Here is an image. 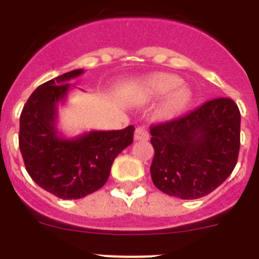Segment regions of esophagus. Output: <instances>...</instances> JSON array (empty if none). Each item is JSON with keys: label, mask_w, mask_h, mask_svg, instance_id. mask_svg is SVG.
Masks as SVG:
<instances>
[{"label": "esophagus", "mask_w": 259, "mask_h": 259, "mask_svg": "<svg viewBox=\"0 0 259 259\" xmlns=\"http://www.w3.org/2000/svg\"><path fill=\"white\" fill-rule=\"evenodd\" d=\"M135 140L136 141H146L149 140V132L144 127H137L135 131Z\"/></svg>", "instance_id": "obj_1"}]
</instances>
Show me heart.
I'll return each mask as SVG.
<instances>
[{
  "instance_id": "obj_1",
  "label": "heart",
  "mask_w": 259,
  "mask_h": 259,
  "mask_svg": "<svg viewBox=\"0 0 259 259\" xmlns=\"http://www.w3.org/2000/svg\"><path fill=\"white\" fill-rule=\"evenodd\" d=\"M182 80L174 75H158L148 83V92L152 97H164L159 109L162 118L171 119L182 114L192 104L193 95L188 87L182 85Z\"/></svg>"
}]
</instances>
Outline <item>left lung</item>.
I'll return each instance as SVG.
<instances>
[{
  "mask_svg": "<svg viewBox=\"0 0 259 259\" xmlns=\"http://www.w3.org/2000/svg\"><path fill=\"white\" fill-rule=\"evenodd\" d=\"M240 110L231 98H215L194 111L150 127L154 148L150 174L168 196L196 200L227 179L240 150Z\"/></svg>",
  "mask_w": 259,
  "mask_h": 259,
  "instance_id": "obj_1",
  "label": "left lung"
}]
</instances>
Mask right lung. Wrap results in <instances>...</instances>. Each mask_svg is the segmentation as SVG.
I'll list each match as a JSON object with an SVG mask.
<instances>
[{
  "instance_id": "1",
  "label": "right lung",
  "mask_w": 259,
  "mask_h": 259,
  "mask_svg": "<svg viewBox=\"0 0 259 259\" xmlns=\"http://www.w3.org/2000/svg\"><path fill=\"white\" fill-rule=\"evenodd\" d=\"M84 70L41 84L20 114L19 149L32 180L62 200L83 198L104 187L119 153L134 141V125L119 131H89L66 139L57 130L59 104Z\"/></svg>"
}]
</instances>
